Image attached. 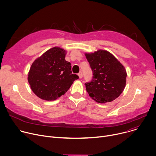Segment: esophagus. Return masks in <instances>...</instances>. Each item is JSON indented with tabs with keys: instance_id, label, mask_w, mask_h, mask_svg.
<instances>
[{
	"instance_id": "esophagus-1",
	"label": "esophagus",
	"mask_w": 156,
	"mask_h": 156,
	"mask_svg": "<svg viewBox=\"0 0 156 156\" xmlns=\"http://www.w3.org/2000/svg\"><path fill=\"white\" fill-rule=\"evenodd\" d=\"M78 76H79V78H81L83 77V74L81 72H80L78 74Z\"/></svg>"
}]
</instances>
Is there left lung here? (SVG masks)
<instances>
[{"mask_svg": "<svg viewBox=\"0 0 156 156\" xmlns=\"http://www.w3.org/2000/svg\"><path fill=\"white\" fill-rule=\"evenodd\" d=\"M93 73V79L87 83L86 90L91 98L101 104L112 102L123 91L126 71L115 57L105 50L85 53Z\"/></svg>", "mask_w": 156, "mask_h": 156, "instance_id": "1", "label": "left lung"}]
</instances>
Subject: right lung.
<instances>
[{
	"instance_id": "obj_1",
	"label": "right lung",
	"mask_w": 156,
	"mask_h": 156,
	"mask_svg": "<svg viewBox=\"0 0 156 156\" xmlns=\"http://www.w3.org/2000/svg\"><path fill=\"white\" fill-rule=\"evenodd\" d=\"M66 51L52 48L32 63L28 81L33 92L40 99L55 101L67 91L78 75L72 74L71 63L65 59Z\"/></svg>"
}]
</instances>
